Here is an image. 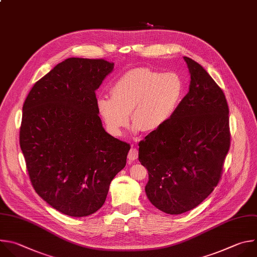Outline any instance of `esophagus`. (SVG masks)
<instances>
[{
	"mask_svg": "<svg viewBox=\"0 0 257 257\" xmlns=\"http://www.w3.org/2000/svg\"><path fill=\"white\" fill-rule=\"evenodd\" d=\"M138 157H139V152H138V150L132 148V149L130 150V152H128V155H127V158H128V160H130V162H133V161L137 160Z\"/></svg>",
	"mask_w": 257,
	"mask_h": 257,
	"instance_id": "obj_1",
	"label": "esophagus"
}]
</instances>
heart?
Masks as SVG:
<instances>
[{
	"instance_id": "b5f03b06",
	"label": "heart",
	"mask_w": 257,
	"mask_h": 257,
	"mask_svg": "<svg viewBox=\"0 0 257 257\" xmlns=\"http://www.w3.org/2000/svg\"><path fill=\"white\" fill-rule=\"evenodd\" d=\"M183 84L172 72L158 73L137 68L122 74L110 88L111 97L99 95L96 108L106 128L120 136L130 123L134 133L162 131L174 116L182 98Z\"/></svg>"
}]
</instances>
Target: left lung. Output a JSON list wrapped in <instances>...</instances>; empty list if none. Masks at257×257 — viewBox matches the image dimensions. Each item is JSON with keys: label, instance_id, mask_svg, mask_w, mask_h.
I'll use <instances>...</instances> for the list:
<instances>
[{"label": "left lung", "instance_id": "1", "mask_svg": "<svg viewBox=\"0 0 257 257\" xmlns=\"http://www.w3.org/2000/svg\"><path fill=\"white\" fill-rule=\"evenodd\" d=\"M183 60L190 76L188 93L170 122L139 144V160L149 174L147 197L170 215L194 209L212 193L230 147L223 91L198 63Z\"/></svg>", "mask_w": 257, "mask_h": 257}]
</instances>
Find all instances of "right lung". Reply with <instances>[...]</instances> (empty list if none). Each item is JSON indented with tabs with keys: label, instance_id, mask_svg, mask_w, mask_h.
Instances as JSON below:
<instances>
[{
	"label": "right lung",
	"instance_id": "right-lung-1",
	"mask_svg": "<svg viewBox=\"0 0 257 257\" xmlns=\"http://www.w3.org/2000/svg\"><path fill=\"white\" fill-rule=\"evenodd\" d=\"M104 60L69 58L37 81L22 108L20 147L37 194L62 214L86 217L105 202L130 145L110 136L95 91L113 71Z\"/></svg>",
	"mask_w": 257,
	"mask_h": 257
}]
</instances>
